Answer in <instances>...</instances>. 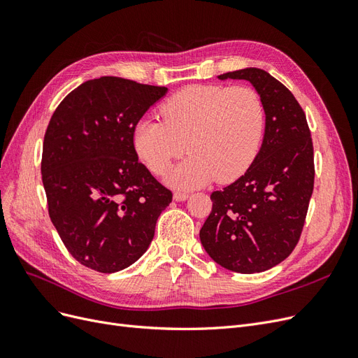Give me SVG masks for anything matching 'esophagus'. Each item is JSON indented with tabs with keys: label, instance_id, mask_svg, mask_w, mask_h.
I'll return each mask as SVG.
<instances>
[{
	"label": "esophagus",
	"instance_id": "1",
	"mask_svg": "<svg viewBox=\"0 0 358 358\" xmlns=\"http://www.w3.org/2000/svg\"><path fill=\"white\" fill-rule=\"evenodd\" d=\"M188 197H189V194H188V192H180V191H176L175 194H173V199H175L176 201H185Z\"/></svg>",
	"mask_w": 358,
	"mask_h": 358
}]
</instances>
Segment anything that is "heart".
Wrapping results in <instances>:
<instances>
[{
  "mask_svg": "<svg viewBox=\"0 0 358 358\" xmlns=\"http://www.w3.org/2000/svg\"><path fill=\"white\" fill-rule=\"evenodd\" d=\"M159 113L164 122L140 121L133 142L157 176H164L188 150L191 157L171 175L175 187H200L215 178L233 182L262 146L266 110L262 96L249 86L191 85L162 103Z\"/></svg>",
  "mask_w": 358,
  "mask_h": 358,
  "instance_id": "obj_1",
  "label": "heart"
}]
</instances>
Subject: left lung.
<instances>
[{
  "label": "left lung",
  "instance_id": "8db88e82",
  "mask_svg": "<svg viewBox=\"0 0 358 358\" xmlns=\"http://www.w3.org/2000/svg\"><path fill=\"white\" fill-rule=\"evenodd\" d=\"M249 80L266 110L262 149L243 176L213 191L200 230L206 252L237 273H258L294 251L313 192L315 164L306 115L285 85L262 69L224 73Z\"/></svg>",
  "mask_w": 358,
  "mask_h": 358
}]
</instances>
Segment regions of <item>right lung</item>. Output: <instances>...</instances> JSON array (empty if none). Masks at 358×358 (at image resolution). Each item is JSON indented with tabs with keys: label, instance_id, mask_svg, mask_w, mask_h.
<instances>
[{
	"label": "right lung",
	"instance_id": "right-lung-1",
	"mask_svg": "<svg viewBox=\"0 0 358 358\" xmlns=\"http://www.w3.org/2000/svg\"><path fill=\"white\" fill-rule=\"evenodd\" d=\"M164 86L86 80L53 112L41 155L52 224L74 259L115 273L143 255L173 194L138 161L133 133Z\"/></svg>",
	"mask_w": 358,
	"mask_h": 358
}]
</instances>
